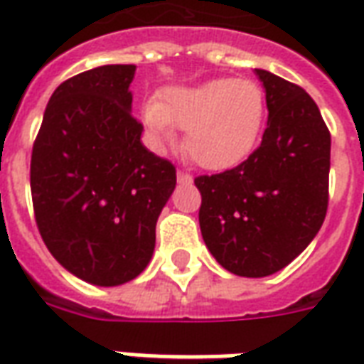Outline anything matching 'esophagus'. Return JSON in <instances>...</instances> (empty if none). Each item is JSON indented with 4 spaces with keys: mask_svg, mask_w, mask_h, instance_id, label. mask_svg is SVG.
Returning a JSON list of instances; mask_svg holds the SVG:
<instances>
[{
    "mask_svg": "<svg viewBox=\"0 0 364 364\" xmlns=\"http://www.w3.org/2000/svg\"><path fill=\"white\" fill-rule=\"evenodd\" d=\"M177 183L179 185H191L193 183V177L189 173H185V171H177Z\"/></svg>",
    "mask_w": 364,
    "mask_h": 364,
    "instance_id": "esophagus-1",
    "label": "esophagus"
}]
</instances>
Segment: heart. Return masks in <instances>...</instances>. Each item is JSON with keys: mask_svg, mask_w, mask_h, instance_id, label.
Here are the masks:
<instances>
[{"mask_svg": "<svg viewBox=\"0 0 364 364\" xmlns=\"http://www.w3.org/2000/svg\"><path fill=\"white\" fill-rule=\"evenodd\" d=\"M142 124L151 142H173L185 130L183 148L210 171L234 169L252 156L267 122V99L259 83L214 77L197 85H171L159 101L142 107Z\"/></svg>", "mask_w": 364, "mask_h": 364, "instance_id": "1", "label": "heart"}]
</instances>
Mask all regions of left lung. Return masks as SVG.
Instances as JSON below:
<instances>
[{
    "label": "left lung",
    "mask_w": 364,
    "mask_h": 364,
    "mask_svg": "<svg viewBox=\"0 0 364 364\" xmlns=\"http://www.w3.org/2000/svg\"><path fill=\"white\" fill-rule=\"evenodd\" d=\"M267 99V128L244 164L195 185L198 224L208 252L237 277L259 279L296 259L328 210L331 136L302 87L253 70Z\"/></svg>",
    "instance_id": "8db88e82"
}]
</instances>
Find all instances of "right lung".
Wrapping results in <instances>:
<instances>
[{
    "label": "right lung",
    "instance_id": "1",
    "mask_svg": "<svg viewBox=\"0 0 364 364\" xmlns=\"http://www.w3.org/2000/svg\"><path fill=\"white\" fill-rule=\"evenodd\" d=\"M134 64L87 70L56 87L33 146L36 226L62 267L119 287L148 267L175 167L140 140L132 117Z\"/></svg>",
    "mask_w": 364,
    "mask_h": 364
}]
</instances>
